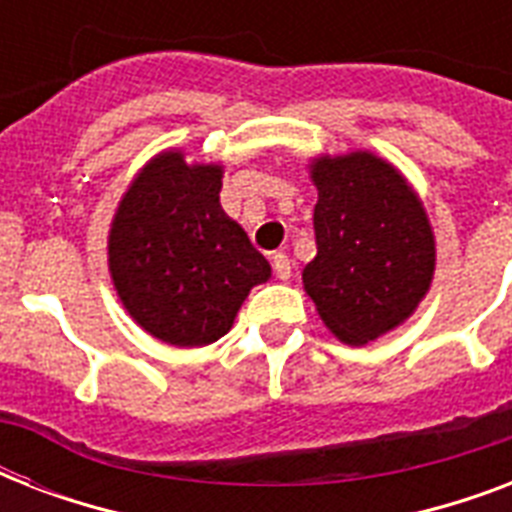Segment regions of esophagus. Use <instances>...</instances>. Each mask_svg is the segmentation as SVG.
Here are the masks:
<instances>
[{
  "label": "esophagus",
  "instance_id": "1",
  "mask_svg": "<svg viewBox=\"0 0 512 512\" xmlns=\"http://www.w3.org/2000/svg\"><path fill=\"white\" fill-rule=\"evenodd\" d=\"M271 265H273V273H276V279L279 281H287L292 276V260H289L284 252H276L271 257Z\"/></svg>",
  "mask_w": 512,
  "mask_h": 512
}]
</instances>
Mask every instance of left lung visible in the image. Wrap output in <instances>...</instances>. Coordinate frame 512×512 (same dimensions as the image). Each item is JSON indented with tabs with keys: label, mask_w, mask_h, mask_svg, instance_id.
Instances as JSON below:
<instances>
[{
	"label": "left lung",
	"mask_w": 512,
	"mask_h": 512,
	"mask_svg": "<svg viewBox=\"0 0 512 512\" xmlns=\"http://www.w3.org/2000/svg\"><path fill=\"white\" fill-rule=\"evenodd\" d=\"M308 170L319 191V252L303 287L337 340L366 345L401 327L428 295L436 236L422 199L388 159L319 154Z\"/></svg>",
	"instance_id": "obj_1"
}]
</instances>
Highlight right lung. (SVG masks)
<instances>
[{"label": "right lung", "mask_w": 512, "mask_h": 512, "mask_svg": "<svg viewBox=\"0 0 512 512\" xmlns=\"http://www.w3.org/2000/svg\"><path fill=\"white\" fill-rule=\"evenodd\" d=\"M223 164L167 148L127 185L108 231V271L124 311L151 337L201 348L233 327L265 260L220 207Z\"/></svg>", "instance_id": "obj_1"}]
</instances>
